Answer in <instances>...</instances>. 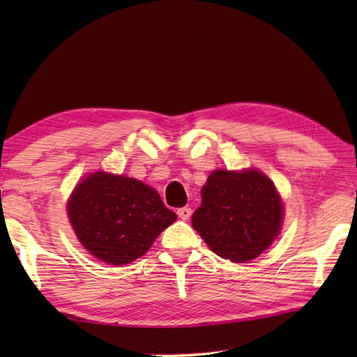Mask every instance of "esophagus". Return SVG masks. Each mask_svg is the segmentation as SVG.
Instances as JSON below:
<instances>
[{
  "instance_id": "34e87169",
  "label": "esophagus",
  "mask_w": 357,
  "mask_h": 357,
  "mask_svg": "<svg viewBox=\"0 0 357 357\" xmlns=\"http://www.w3.org/2000/svg\"><path fill=\"white\" fill-rule=\"evenodd\" d=\"M178 216L183 219V221H187L188 218H190V215H192V208H188V207H183V208H178Z\"/></svg>"
}]
</instances>
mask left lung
<instances>
[{
	"label": "left lung",
	"mask_w": 357,
	"mask_h": 357,
	"mask_svg": "<svg viewBox=\"0 0 357 357\" xmlns=\"http://www.w3.org/2000/svg\"><path fill=\"white\" fill-rule=\"evenodd\" d=\"M193 229L224 259L248 262L265 252L282 227L284 204L259 170H215L201 190Z\"/></svg>",
	"instance_id": "left-lung-1"
}]
</instances>
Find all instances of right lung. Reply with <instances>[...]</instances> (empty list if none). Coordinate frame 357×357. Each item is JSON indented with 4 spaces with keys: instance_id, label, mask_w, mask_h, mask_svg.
<instances>
[{
    "instance_id": "obj_1",
    "label": "right lung",
    "mask_w": 357,
    "mask_h": 357,
    "mask_svg": "<svg viewBox=\"0 0 357 357\" xmlns=\"http://www.w3.org/2000/svg\"><path fill=\"white\" fill-rule=\"evenodd\" d=\"M67 215L82 247L109 265L146 255L161 231L176 221L155 188L105 172L89 174L75 187Z\"/></svg>"
}]
</instances>
